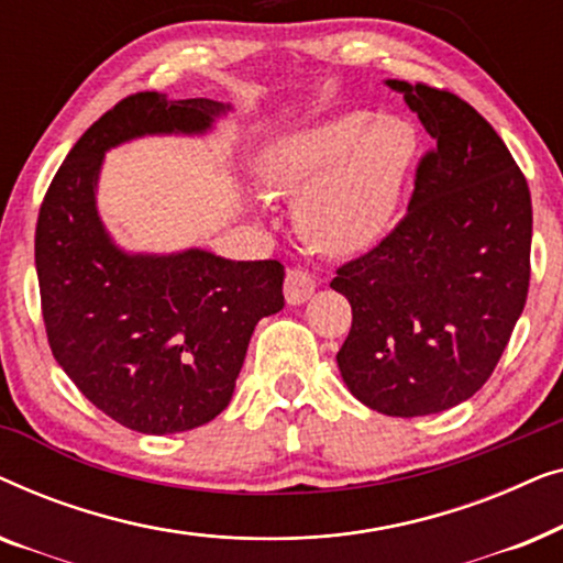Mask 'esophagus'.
I'll return each mask as SVG.
<instances>
[{
    "label": "esophagus",
    "instance_id": "esophagus-1",
    "mask_svg": "<svg viewBox=\"0 0 563 563\" xmlns=\"http://www.w3.org/2000/svg\"><path fill=\"white\" fill-rule=\"evenodd\" d=\"M314 276L305 268H289L287 279H284V297H287L289 305H302L314 295Z\"/></svg>",
    "mask_w": 563,
    "mask_h": 563
}]
</instances>
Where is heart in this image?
<instances>
[{"instance_id":"obj_1","label":"heart","mask_w":563,"mask_h":563,"mask_svg":"<svg viewBox=\"0 0 563 563\" xmlns=\"http://www.w3.org/2000/svg\"><path fill=\"white\" fill-rule=\"evenodd\" d=\"M412 156L405 120L343 112L276 135L256 172L268 191L297 197L295 222L312 249L356 256L389 233Z\"/></svg>"}]
</instances>
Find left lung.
I'll return each instance as SVG.
<instances>
[{
	"instance_id": "8db88e82",
	"label": "left lung",
	"mask_w": 563,
	"mask_h": 563,
	"mask_svg": "<svg viewBox=\"0 0 563 563\" xmlns=\"http://www.w3.org/2000/svg\"><path fill=\"white\" fill-rule=\"evenodd\" d=\"M435 141L405 220L330 287L353 322L338 368L391 418L466 402L495 372L528 297L533 210L495 128L451 91L387 79Z\"/></svg>"
}]
</instances>
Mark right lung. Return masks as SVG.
Masks as SVG:
<instances>
[{"label":"right lung","instance_id":"obj_1","mask_svg":"<svg viewBox=\"0 0 563 563\" xmlns=\"http://www.w3.org/2000/svg\"><path fill=\"white\" fill-rule=\"evenodd\" d=\"M230 110L158 91L122 99L79 137L37 214L53 356L91 405L137 433H181L225 410L253 328L284 307V266L120 249L97 207L104 153L145 135H207Z\"/></svg>","mask_w":563,"mask_h":563}]
</instances>
